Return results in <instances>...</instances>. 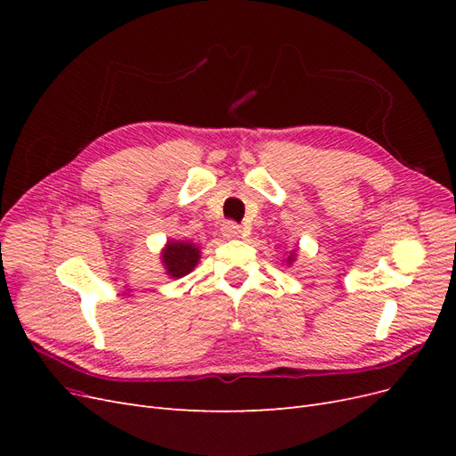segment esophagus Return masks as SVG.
<instances>
[{
	"label": "esophagus",
	"mask_w": 456,
	"mask_h": 456,
	"mask_svg": "<svg viewBox=\"0 0 456 456\" xmlns=\"http://www.w3.org/2000/svg\"><path fill=\"white\" fill-rule=\"evenodd\" d=\"M223 233L228 240H238L241 238V226L233 223V220H228V223L223 224Z\"/></svg>",
	"instance_id": "34e87169"
}]
</instances>
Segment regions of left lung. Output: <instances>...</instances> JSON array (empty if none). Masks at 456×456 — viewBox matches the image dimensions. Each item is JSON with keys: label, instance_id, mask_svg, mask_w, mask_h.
<instances>
[{"label": "left lung", "instance_id": "1", "mask_svg": "<svg viewBox=\"0 0 456 456\" xmlns=\"http://www.w3.org/2000/svg\"><path fill=\"white\" fill-rule=\"evenodd\" d=\"M287 260H289V262H291V260H293V256H289V258H287Z\"/></svg>", "mask_w": 456, "mask_h": 456}]
</instances>
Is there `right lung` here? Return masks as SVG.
<instances>
[{
    "label": "right lung",
    "mask_w": 456,
    "mask_h": 456,
    "mask_svg": "<svg viewBox=\"0 0 456 456\" xmlns=\"http://www.w3.org/2000/svg\"><path fill=\"white\" fill-rule=\"evenodd\" d=\"M163 265L171 278H183V275L194 270L200 260V249L194 243L169 241L163 249Z\"/></svg>",
    "instance_id": "add662e5"
}]
</instances>
